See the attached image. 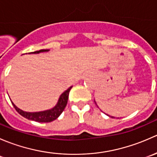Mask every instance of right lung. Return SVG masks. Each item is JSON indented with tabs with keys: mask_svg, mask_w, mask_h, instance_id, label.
I'll use <instances>...</instances> for the list:
<instances>
[{
	"mask_svg": "<svg viewBox=\"0 0 157 157\" xmlns=\"http://www.w3.org/2000/svg\"><path fill=\"white\" fill-rule=\"evenodd\" d=\"M48 49H42V50L36 51V52H31V53L37 54L39 52H48ZM71 87L67 89L65 92L61 95L58 100V104L54 107L53 109H50V110L43 111V112H24V111L21 110L19 108H17L15 105L12 102L13 105L14 109L17 110L20 115L24 118H27L29 120H32V121H38V122H51V121H54L56 118H58L60 115L62 113L64 109H65L66 105H67V100H68V96H69V92L71 90Z\"/></svg>",
	"mask_w": 157,
	"mask_h": 157,
	"instance_id": "add662e5",
	"label": "right lung"
}]
</instances>
